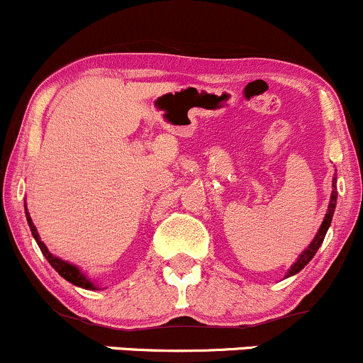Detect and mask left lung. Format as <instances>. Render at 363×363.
Segmentation results:
<instances>
[{
  "mask_svg": "<svg viewBox=\"0 0 363 363\" xmlns=\"http://www.w3.org/2000/svg\"><path fill=\"white\" fill-rule=\"evenodd\" d=\"M336 180V178H335ZM336 199H337V192H336V185L335 183H333V194H331V202H329V207H328V213H325V218H324V221H323V225H320V228H319V233L315 235V238L312 240V243L311 245H308V248L307 250L303 252L302 255H300V259L296 260L295 264H293L291 266V269H290V272H288V276H293V274H296V272H300L303 269L305 266H307L308 262H311L312 260V257L313 255H315V252L319 250V247H320V243L324 242V236H325V233H328V228H329V225H331V219H333V214H335V209H336ZM286 276V278H288Z\"/></svg>",
  "mask_w": 363,
  "mask_h": 363,
  "instance_id": "1",
  "label": "left lung"
}]
</instances>
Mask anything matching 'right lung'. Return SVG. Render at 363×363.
<instances>
[{"label": "right lung", "mask_w": 363, "mask_h": 363, "mask_svg": "<svg viewBox=\"0 0 363 363\" xmlns=\"http://www.w3.org/2000/svg\"><path fill=\"white\" fill-rule=\"evenodd\" d=\"M27 221H28V226H30L32 235H34L35 242H38V245H39V248H40V252H43L44 257L48 259V262H50L51 266L55 267V269L60 272V276H63L65 279L70 281V283L75 284V286L87 288V290H96V288H94V284L91 283V281L85 279V276H84L82 272H80L79 269H77L75 266H72V264H68V262H65V260L55 257V255H52L51 252L48 250L46 245H44V243L40 242V238H39V235H38V230H35L34 223H32V219H30V216H28V213H27Z\"/></svg>", "instance_id": "add662e5"}]
</instances>
